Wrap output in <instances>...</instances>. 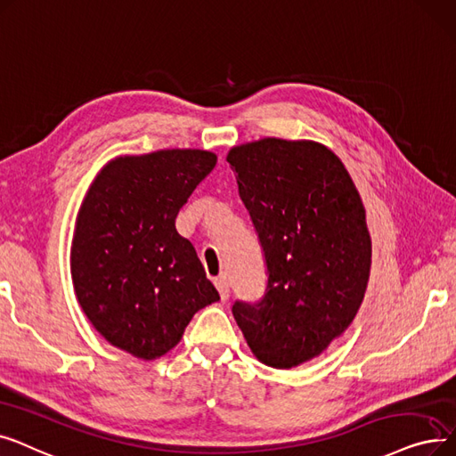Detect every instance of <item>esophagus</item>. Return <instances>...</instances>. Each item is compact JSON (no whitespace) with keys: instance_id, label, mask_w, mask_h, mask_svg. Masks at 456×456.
Segmentation results:
<instances>
[{"instance_id":"34e87169","label":"esophagus","mask_w":456,"mask_h":456,"mask_svg":"<svg viewBox=\"0 0 456 456\" xmlns=\"http://www.w3.org/2000/svg\"><path fill=\"white\" fill-rule=\"evenodd\" d=\"M215 286H216V289H219L221 298H223V300H226V298H228V295H230V284H228V278H226V276L215 278Z\"/></svg>"}]
</instances>
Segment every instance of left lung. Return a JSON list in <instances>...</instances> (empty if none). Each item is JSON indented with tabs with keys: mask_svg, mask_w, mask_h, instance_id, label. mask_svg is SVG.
Masks as SVG:
<instances>
[{
	"mask_svg": "<svg viewBox=\"0 0 456 456\" xmlns=\"http://www.w3.org/2000/svg\"><path fill=\"white\" fill-rule=\"evenodd\" d=\"M240 197L265 262V293L232 314L252 353L289 370L354 319L371 265L360 194L339 158L312 141L264 139L230 150Z\"/></svg>",
	"mask_w": 456,
	"mask_h": 456,
	"instance_id": "1",
	"label": "left lung"
}]
</instances>
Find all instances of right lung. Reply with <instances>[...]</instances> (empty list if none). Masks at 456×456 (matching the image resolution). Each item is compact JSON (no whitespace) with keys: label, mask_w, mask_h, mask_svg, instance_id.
<instances>
[{"label":"right lung","mask_w":456,"mask_h":456,"mask_svg":"<svg viewBox=\"0 0 456 456\" xmlns=\"http://www.w3.org/2000/svg\"><path fill=\"white\" fill-rule=\"evenodd\" d=\"M215 165L204 150L118 158L81 206L70 254L77 300L107 341L137 358L168 353L192 315L221 298L175 226Z\"/></svg>","instance_id":"right-lung-1"}]
</instances>
